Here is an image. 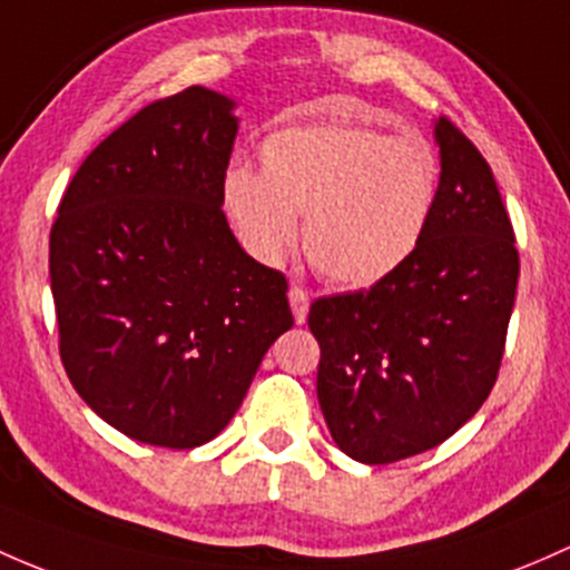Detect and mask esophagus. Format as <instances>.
Here are the masks:
<instances>
[{"mask_svg": "<svg viewBox=\"0 0 570 570\" xmlns=\"http://www.w3.org/2000/svg\"><path fill=\"white\" fill-rule=\"evenodd\" d=\"M308 303H311L308 289H303V286L292 284V289H289V305H292V314H295L297 325H303V322L308 320Z\"/></svg>", "mask_w": 570, "mask_h": 570, "instance_id": "esophagus-1", "label": "esophagus"}]
</instances>
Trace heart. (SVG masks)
<instances>
[{
    "instance_id": "1",
    "label": "heart",
    "mask_w": 570,
    "mask_h": 570,
    "mask_svg": "<svg viewBox=\"0 0 570 570\" xmlns=\"http://www.w3.org/2000/svg\"><path fill=\"white\" fill-rule=\"evenodd\" d=\"M262 171L232 166L220 202L245 250L281 265L303 248L322 278L346 289L380 284L426 237L442 190L436 149L350 122L292 125L259 149Z\"/></svg>"
}]
</instances>
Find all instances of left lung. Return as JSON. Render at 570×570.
I'll return each instance as SVG.
<instances>
[{"label":"left lung","instance_id":"1","mask_svg":"<svg viewBox=\"0 0 570 570\" xmlns=\"http://www.w3.org/2000/svg\"><path fill=\"white\" fill-rule=\"evenodd\" d=\"M442 190L426 237L371 289L320 297L316 395L335 445L363 464L436 448L481 410L500 371L519 250L487 158L434 122Z\"/></svg>","mask_w":570,"mask_h":570}]
</instances>
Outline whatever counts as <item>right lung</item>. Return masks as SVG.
I'll use <instances>...</instances> for the list:
<instances>
[{
    "label": "right lung",
    "instance_id": "1",
    "mask_svg": "<svg viewBox=\"0 0 570 570\" xmlns=\"http://www.w3.org/2000/svg\"><path fill=\"white\" fill-rule=\"evenodd\" d=\"M235 100L188 87L106 136L70 179L48 243L59 355L109 426L205 445L295 325L284 273L239 248L220 209Z\"/></svg>",
    "mask_w": 570,
    "mask_h": 570
}]
</instances>
